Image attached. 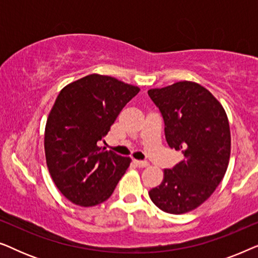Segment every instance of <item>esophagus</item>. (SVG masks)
Returning <instances> with one entry per match:
<instances>
[{"mask_svg":"<svg viewBox=\"0 0 258 258\" xmlns=\"http://www.w3.org/2000/svg\"><path fill=\"white\" fill-rule=\"evenodd\" d=\"M134 163H135L139 168H146L149 165V163H148L147 161H134Z\"/></svg>","mask_w":258,"mask_h":258,"instance_id":"34e87169","label":"esophagus"}]
</instances>
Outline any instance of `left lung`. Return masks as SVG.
Masks as SVG:
<instances>
[{
  "mask_svg": "<svg viewBox=\"0 0 258 258\" xmlns=\"http://www.w3.org/2000/svg\"><path fill=\"white\" fill-rule=\"evenodd\" d=\"M164 119L169 147L183 161L164 169L163 181L149 191L164 213H189L206 202L223 179L231 150L227 112L209 90L191 81L148 90Z\"/></svg>",
  "mask_w": 258,
  "mask_h": 258,
  "instance_id": "8db88e82",
  "label": "left lung"
}]
</instances>
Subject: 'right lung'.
<instances>
[{
    "instance_id": "obj_1",
    "label": "right lung",
    "mask_w": 258,
    "mask_h": 258,
    "mask_svg": "<svg viewBox=\"0 0 258 258\" xmlns=\"http://www.w3.org/2000/svg\"><path fill=\"white\" fill-rule=\"evenodd\" d=\"M140 88L111 76L91 75L59 91L44 130L47 167L70 202L94 207L107 201L130 164L129 157L97 146Z\"/></svg>"
}]
</instances>
